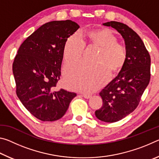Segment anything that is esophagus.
I'll use <instances>...</instances> for the list:
<instances>
[{
	"label": "esophagus",
	"mask_w": 159,
	"mask_h": 159,
	"mask_svg": "<svg viewBox=\"0 0 159 159\" xmlns=\"http://www.w3.org/2000/svg\"><path fill=\"white\" fill-rule=\"evenodd\" d=\"M81 95H82V96L83 97V98H85V99H88V98H90V97H91V95H89V94H86V93H82Z\"/></svg>",
	"instance_id": "esophagus-1"
}]
</instances>
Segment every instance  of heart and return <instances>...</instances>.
<instances>
[{
	"label": "heart",
	"mask_w": 159,
	"mask_h": 159,
	"mask_svg": "<svg viewBox=\"0 0 159 159\" xmlns=\"http://www.w3.org/2000/svg\"><path fill=\"white\" fill-rule=\"evenodd\" d=\"M99 48L95 64L79 63L64 70V83L71 90L92 92L103 85L109 78V70L115 73L123 68L127 60V50L117 42V38L109 29H98L85 34L72 35L66 39L63 49L64 64L81 60L85 45Z\"/></svg>",
	"instance_id": "heart-1"
}]
</instances>
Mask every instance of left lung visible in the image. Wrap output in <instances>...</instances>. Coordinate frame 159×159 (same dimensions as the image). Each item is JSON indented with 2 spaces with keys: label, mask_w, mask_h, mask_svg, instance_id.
Segmentation results:
<instances>
[{
  "label": "left lung",
  "mask_w": 159,
  "mask_h": 159,
  "mask_svg": "<svg viewBox=\"0 0 159 159\" xmlns=\"http://www.w3.org/2000/svg\"><path fill=\"white\" fill-rule=\"evenodd\" d=\"M103 25L111 26L120 34L127 50L124 66L99 93L103 104L95 112L99 120L114 123L127 116L138 106L150 80L151 58L141 38L128 26L115 21Z\"/></svg>",
  "instance_id": "8db88e82"
}]
</instances>
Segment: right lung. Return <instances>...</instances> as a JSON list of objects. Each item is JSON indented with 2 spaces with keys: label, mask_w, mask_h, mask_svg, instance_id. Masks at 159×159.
I'll use <instances>...</instances> for the list:
<instances>
[{
  "label": "right lung",
  "mask_w": 159,
  "mask_h": 159,
  "mask_svg": "<svg viewBox=\"0 0 159 159\" xmlns=\"http://www.w3.org/2000/svg\"><path fill=\"white\" fill-rule=\"evenodd\" d=\"M80 26L71 20L45 23L20 45L12 64L16 93L25 108L43 121L65 114L76 94L56 91L66 39Z\"/></svg>",
  "instance_id": "obj_1"
}]
</instances>
